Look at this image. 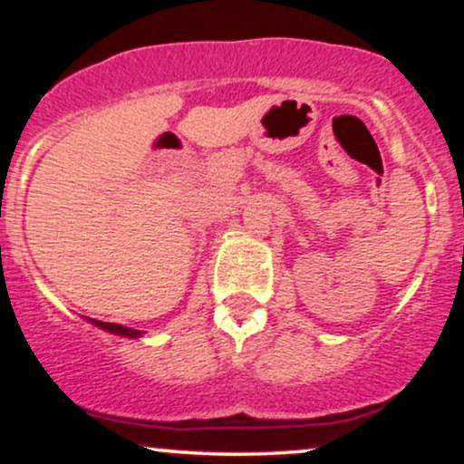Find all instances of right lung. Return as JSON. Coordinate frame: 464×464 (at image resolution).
<instances>
[{"label":"right lung","mask_w":464,"mask_h":464,"mask_svg":"<svg viewBox=\"0 0 464 464\" xmlns=\"http://www.w3.org/2000/svg\"><path fill=\"white\" fill-rule=\"evenodd\" d=\"M89 323H93L95 327L104 329V332H111L115 335H124V338H140L141 335V332H137V329L124 327V324H117V323H102V321H93V318H89Z\"/></svg>","instance_id":"add662e5"}]
</instances>
